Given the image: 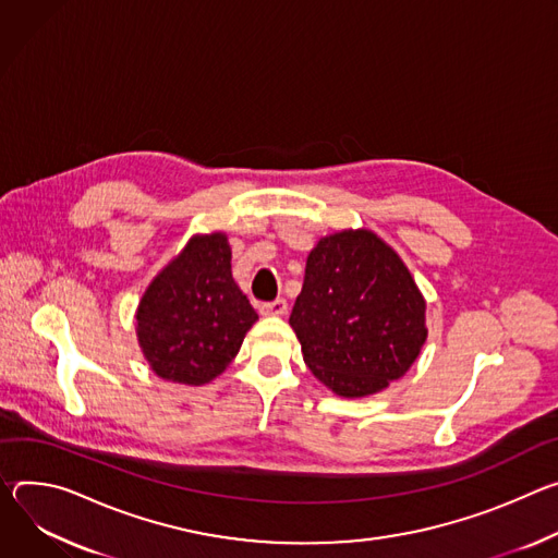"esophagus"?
Masks as SVG:
<instances>
[{"instance_id":"34e87169","label":"esophagus","mask_w":558,"mask_h":558,"mask_svg":"<svg viewBox=\"0 0 558 558\" xmlns=\"http://www.w3.org/2000/svg\"><path fill=\"white\" fill-rule=\"evenodd\" d=\"M259 313L264 317H283L288 313V301L286 299H277L270 303H262L259 305Z\"/></svg>"}]
</instances>
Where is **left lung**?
Returning <instances> with one entry per match:
<instances>
[{
	"label": "left lung",
	"instance_id": "obj_1",
	"mask_svg": "<svg viewBox=\"0 0 558 558\" xmlns=\"http://www.w3.org/2000/svg\"><path fill=\"white\" fill-rule=\"evenodd\" d=\"M290 326L313 375L339 397H367L401 379L425 339V299L373 230H341L307 255Z\"/></svg>",
	"mask_w": 558,
	"mask_h": 558
}]
</instances>
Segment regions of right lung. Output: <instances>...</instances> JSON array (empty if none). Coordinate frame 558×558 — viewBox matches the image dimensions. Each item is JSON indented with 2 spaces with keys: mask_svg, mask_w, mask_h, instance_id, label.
I'll return each instance as SVG.
<instances>
[{
  "mask_svg": "<svg viewBox=\"0 0 558 558\" xmlns=\"http://www.w3.org/2000/svg\"><path fill=\"white\" fill-rule=\"evenodd\" d=\"M223 232L195 234L150 281L137 307V339L153 373L204 386L236 356L259 319L230 270Z\"/></svg>",
  "mask_w": 558,
  "mask_h": 558,
  "instance_id": "obj_1",
  "label": "right lung"
}]
</instances>
